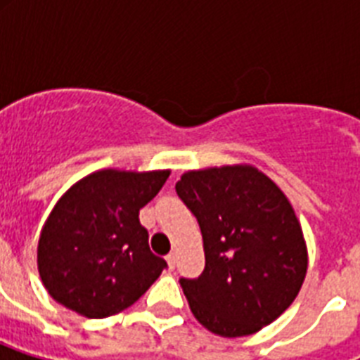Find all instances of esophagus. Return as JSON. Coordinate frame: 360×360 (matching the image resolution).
<instances>
[{
    "instance_id": "obj_1",
    "label": "esophagus",
    "mask_w": 360,
    "mask_h": 360,
    "mask_svg": "<svg viewBox=\"0 0 360 360\" xmlns=\"http://www.w3.org/2000/svg\"><path fill=\"white\" fill-rule=\"evenodd\" d=\"M166 262H168V267L174 271L175 263H177V256H175V252H169L168 256H166Z\"/></svg>"
}]
</instances>
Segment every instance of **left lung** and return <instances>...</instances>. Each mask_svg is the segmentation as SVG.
<instances>
[{
  "label": "left lung",
  "mask_w": 360,
  "mask_h": 360,
  "mask_svg": "<svg viewBox=\"0 0 360 360\" xmlns=\"http://www.w3.org/2000/svg\"><path fill=\"white\" fill-rule=\"evenodd\" d=\"M175 192L203 237V273L179 278L198 321L228 338L273 323L295 301L308 265L284 192L252 166L186 172Z\"/></svg>",
  "instance_id": "1"
}]
</instances>
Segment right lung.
I'll use <instances>...</instances> for the list:
<instances>
[{
	"instance_id": "add662e5",
	"label": "right lung",
	"mask_w": 360,
	"mask_h": 360,
	"mask_svg": "<svg viewBox=\"0 0 360 360\" xmlns=\"http://www.w3.org/2000/svg\"><path fill=\"white\" fill-rule=\"evenodd\" d=\"M169 172L101 169L65 192L41 231L37 263L48 293L91 319L140 299L168 263L149 250L140 209Z\"/></svg>"
}]
</instances>
